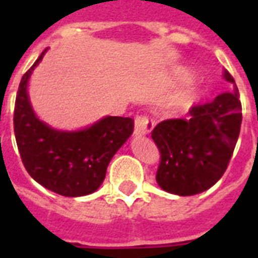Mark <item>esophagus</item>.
I'll list each match as a JSON object with an SVG mask.
<instances>
[{"label": "esophagus", "instance_id": "esophagus-1", "mask_svg": "<svg viewBox=\"0 0 258 258\" xmlns=\"http://www.w3.org/2000/svg\"><path fill=\"white\" fill-rule=\"evenodd\" d=\"M153 120L146 114H138L135 116V125L134 133L137 135H146L149 134L153 128Z\"/></svg>", "mask_w": 258, "mask_h": 258}]
</instances>
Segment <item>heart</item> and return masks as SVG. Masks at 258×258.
Masks as SVG:
<instances>
[{
	"label": "heart",
	"mask_w": 258,
	"mask_h": 258,
	"mask_svg": "<svg viewBox=\"0 0 258 258\" xmlns=\"http://www.w3.org/2000/svg\"><path fill=\"white\" fill-rule=\"evenodd\" d=\"M189 102V96H184V98H181V103L182 105H186Z\"/></svg>",
	"instance_id": "b5f03b06"
}]
</instances>
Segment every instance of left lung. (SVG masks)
Returning a JSON list of instances; mask_svg holds the SVG:
<instances>
[{"label": "left lung", "mask_w": 258, "mask_h": 258, "mask_svg": "<svg viewBox=\"0 0 258 258\" xmlns=\"http://www.w3.org/2000/svg\"><path fill=\"white\" fill-rule=\"evenodd\" d=\"M229 83L235 80L225 70ZM242 124L238 92L195 105L189 118H168L152 131L160 152L156 181L170 194L190 196L209 189L221 178L232 157Z\"/></svg>", "instance_id": "8db88e82"}]
</instances>
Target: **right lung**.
I'll return each mask as SVG.
<instances>
[{"label": "right lung", "mask_w": 258, "mask_h": 258, "mask_svg": "<svg viewBox=\"0 0 258 258\" xmlns=\"http://www.w3.org/2000/svg\"><path fill=\"white\" fill-rule=\"evenodd\" d=\"M44 52L23 74L16 94L14 130L20 159L44 188L69 198L90 195L101 186L107 164L133 134L134 120L105 117L76 133L56 131L40 121L29 102L27 81Z\"/></svg>", "instance_id": "obj_1"}]
</instances>
